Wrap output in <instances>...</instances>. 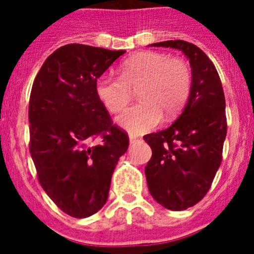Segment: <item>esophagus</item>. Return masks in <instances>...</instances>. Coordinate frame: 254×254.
<instances>
[{"instance_id":"obj_1","label":"esophagus","mask_w":254,"mask_h":254,"mask_svg":"<svg viewBox=\"0 0 254 254\" xmlns=\"http://www.w3.org/2000/svg\"><path fill=\"white\" fill-rule=\"evenodd\" d=\"M137 141H141V138L138 136H136V134H129V142L134 143L137 142Z\"/></svg>"}]
</instances>
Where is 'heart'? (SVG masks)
Listing matches in <instances>:
<instances>
[{"label": "heart", "mask_w": 254, "mask_h": 254, "mask_svg": "<svg viewBox=\"0 0 254 254\" xmlns=\"http://www.w3.org/2000/svg\"><path fill=\"white\" fill-rule=\"evenodd\" d=\"M190 66L179 58L161 52H140L125 60L120 77L102 76L96 80L98 99L111 113H120L131 100L132 87H137L140 102L118 117V125L133 134L155 128L163 113L173 117L181 111L190 95Z\"/></svg>", "instance_id": "b5f03b06"}]
</instances>
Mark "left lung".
I'll list each match as a JSON object with an SVG mask.
<instances>
[{"label": "left lung", "mask_w": 254, "mask_h": 254, "mask_svg": "<svg viewBox=\"0 0 254 254\" xmlns=\"http://www.w3.org/2000/svg\"><path fill=\"white\" fill-rule=\"evenodd\" d=\"M152 46L181 49L192 67L190 98L178 120L169 128L143 136L152 150L145 168L150 193L168 210L182 211L206 196L223 160L225 96L219 73L202 49L185 40Z\"/></svg>", "instance_id": "8db88e82"}]
</instances>
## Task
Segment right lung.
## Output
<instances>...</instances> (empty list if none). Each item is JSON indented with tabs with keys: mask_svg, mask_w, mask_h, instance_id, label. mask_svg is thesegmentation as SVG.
I'll return each instance as SVG.
<instances>
[{
	"mask_svg": "<svg viewBox=\"0 0 254 254\" xmlns=\"http://www.w3.org/2000/svg\"><path fill=\"white\" fill-rule=\"evenodd\" d=\"M126 51L66 44L46 60L29 100L31 159L38 181L64 214L89 217L105 205L129 145L98 99L96 80ZM99 138L96 145L91 143Z\"/></svg>",
	"mask_w": 254,
	"mask_h": 254,
	"instance_id": "add662e5",
	"label": "right lung"
}]
</instances>
